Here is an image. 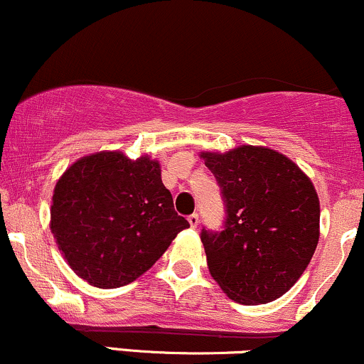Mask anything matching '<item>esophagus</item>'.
<instances>
[{"mask_svg": "<svg viewBox=\"0 0 364 364\" xmlns=\"http://www.w3.org/2000/svg\"><path fill=\"white\" fill-rule=\"evenodd\" d=\"M198 220H200L198 214H191V215H188V223H190L191 228H196V225H198Z\"/></svg>", "mask_w": 364, "mask_h": 364, "instance_id": "34e87169", "label": "esophagus"}]
</instances>
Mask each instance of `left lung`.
Wrapping results in <instances>:
<instances>
[{"label": "left lung", "mask_w": 364, "mask_h": 364, "mask_svg": "<svg viewBox=\"0 0 364 364\" xmlns=\"http://www.w3.org/2000/svg\"><path fill=\"white\" fill-rule=\"evenodd\" d=\"M223 195L220 231L203 228L208 270L241 304L281 298L318 245L320 203L310 178L282 154L243 145L202 154Z\"/></svg>", "instance_id": "left-lung-1"}]
</instances>
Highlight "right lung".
Wrapping results in <instances>:
<instances>
[{
  "mask_svg": "<svg viewBox=\"0 0 364 364\" xmlns=\"http://www.w3.org/2000/svg\"><path fill=\"white\" fill-rule=\"evenodd\" d=\"M190 228L174 210L157 161L101 152L77 161L56 183L51 231L68 265L102 289L147 272Z\"/></svg>",
  "mask_w": 364,
  "mask_h": 364,
  "instance_id": "add662e5",
  "label": "right lung"
}]
</instances>
